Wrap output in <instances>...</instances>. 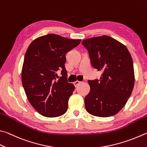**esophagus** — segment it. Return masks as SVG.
Returning <instances> with one entry per match:
<instances>
[{
  "label": "esophagus",
  "instance_id": "esophagus-1",
  "mask_svg": "<svg viewBox=\"0 0 147 147\" xmlns=\"http://www.w3.org/2000/svg\"><path fill=\"white\" fill-rule=\"evenodd\" d=\"M80 81H78V80H77V81H75V82H74V86H75L76 87H77V86H78V85L80 84Z\"/></svg>",
  "mask_w": 147,
  "mask_h": 147
}]
</instances>
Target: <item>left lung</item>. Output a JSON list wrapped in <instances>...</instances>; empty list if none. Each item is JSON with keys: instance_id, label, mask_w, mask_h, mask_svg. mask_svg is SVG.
Returning a JSON list of instances; mask_svg holds the SVG:
<instances>
[{"instance_id": "obj_1", "label": "left lung", "mask_w": 147, "mask_h": 147, "mask_svg": "<svg viewBox=\"0 0 147 147\" xmlns=\"http://www.w3.org/2000/svg\"><path fill=\"white\" fill-rule=\"evenodd\" d=\"M94 69L103 72L100 80H88L90 87L85 97V109L98 117L116 114L123 107L134 85L133 61L127 47L107 35L84 40Z\"/></svg>"}]
</instances>
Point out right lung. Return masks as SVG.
<instances>
[{"label":"right lung","instance_id":"obj_1","mask_svg":"<svg viewBox=\"0 0 147 147\" xmlns=\"http://www.w3.org/2000/svg\"><path fill=\"white\" fill-rule=\"evenodd\" d=\"M81 40L49 34L34 40L29 46L21 78L29 103L41 115L58 117L67 110L69 97L75 87L67 82L65 55ZM58 70L62 74L60 79Z\"/></svg>","mask_w":147,"mask_h":147}]
</instances>
